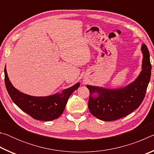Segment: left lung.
<instances>
[{"label": "left lung", "instance_id": "1", "mask_svg": "<svg viewBox=\"0 0 154 154\" xmlns=\"http://www.w3.org/2000/svg\"><path fill=\"white\" fill-rule=\"evenodd\" d=\"M143 54L142 71L134 82L126 87L116 90L87 85L90 90L88 108L94 116L109 122L128 116L139 107L144 99L151 77L152 64L149 52L145 44L142 45ZM97 93V97L92 94Z\"/></svg>", "mask_w": 154, "mask_h": 154}]
</instances>
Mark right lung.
<instances>
[{
  "label": "right lung",
  "mask_w": 154,
  "mask_h": 154,
  "mask_svg": "<svg viewBox=\"0 0 154 154\" xmlns=\"http://www.w3.org/2000/svg\"><path fill=\"white\" fill-rule=\"evenodd\" d=\"M5 82L7 92L15 105L32 118L41 121H51L58 118L63 113L69 96L79 86L78 83L63 90L61 94L43 97L24 94L12 85L7 73L6 66Z\"/></svg>",
  "instance_id": "1"
}]
</instances>
